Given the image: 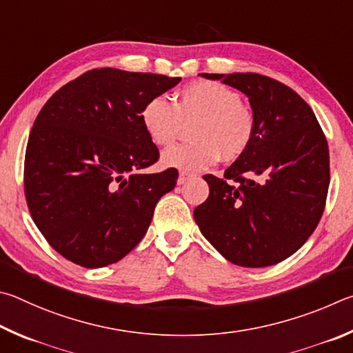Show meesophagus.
<instances>
[{
    "mask_svg": "<svg viewBox=\"0 0 353 353\" xmlns=\"http://www.w3.org/2000/svg\"><path fill=\"white\" fill-rule=\"evenodd\" d=\"M189 178H190L189 173H186V172H181V173H180V176H178V180H176L178 186H181V184L186 183V181L189 180Z\"/></svg>",
    "mask_w": 353,
    "mask_h": 353,
    "instance_id": "34e87169",
    "label": "esophagus"
}]
</instances>
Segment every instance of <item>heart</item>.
Masks as SVG:
<instances>
[{"instance_id":"b5f03b06","label":"heart","mask_w":353,"mask_h":353,"mask_svg":"<svg viewBox=\"0 0 353 353\" xmlns=\"http://www.w3.org/2000/svg\"><path fill=\"white\" fill-rule=\"evenodd\" d=\"M145 133L157 145L176 139L183 123H192L186 144L167 148L161 157L164 167L201 170L219 158L234 161L242 157L254 138L256 121L242 103L237 91L211 80H196L178 92L175 105L153 97L141 110Z\"/></svg>"}]
</instances>
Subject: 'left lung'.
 I'll list each match as a JSON object with an SVG mask.
<instances>
[{"label":"left lung","mask_w":353,"mask_h":353,"mask_svg":"<svg viewBox=\"0 0 353 353\" xmlns=\"http://www.w3.org/2000/svg\"><path fill=\"white\" fill-rule=\"evenodd\" d=\"M248 97L256 130L223 178L205 175L209 196L194 211L226 261L263 268L294 254L318 226L329 190V145L316 116L287 85L254 72L200 74Z\"/></svg>","instance_id":"obj_1"}]
</instances>
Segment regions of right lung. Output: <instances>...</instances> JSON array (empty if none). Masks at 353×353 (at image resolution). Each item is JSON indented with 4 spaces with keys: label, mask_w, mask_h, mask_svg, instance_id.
I'll use <instances>...</instances> for the list:
<instances>
[{
    "label": "right lung",
    "mask_w": 353,
    "mask_h": 353,
    "mask_svg": "<svg viewBox=\"0 0 353 353\" xmlns=\"http://www.w3.org/2000/svg\"><path fill=\"white\" fill-rule=\"evenodd\" d=\"M180 80L101 68L61 86L37 116L24 192L37 228L68 261L107 267L145 236L178 172L142 173L159 152L142 127L141 110Z\"/></svg>",
    "instance_id": "add662e5"
}]
</instances>
